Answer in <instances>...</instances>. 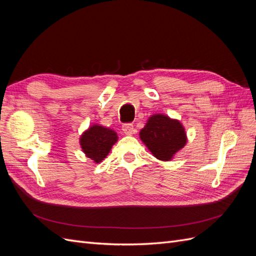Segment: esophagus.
Listing matches in <instances>:
<instances>
[{
  "label": "esophagus",
  "instance_id": "obj_1",
  "mask_svg": "<svg viewBox=\"0 0 256 256\" xmlns=\"http://www.w3.org/2000/svg\"><path fill=\"white\" fill-rule=\"evenodd\" d=\"M122 129L124 131V134H132L134 132V127L132 124H124Z\"/></svg>",
  "mask_w": 256,
  "mask_h": 256
}]
</instances>
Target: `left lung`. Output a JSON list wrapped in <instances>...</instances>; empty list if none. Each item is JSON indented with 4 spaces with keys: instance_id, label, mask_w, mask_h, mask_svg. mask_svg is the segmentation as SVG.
<instances>
[{
    "instance_id": "left-lung-1",
    "label": "left lung",
    "mask_w": 256,
    "mask_h": 256,
    "mask_svg": "<svg viewBox=\"0 0 256 256\" xmlns=\"http://www.w3.org/2000/svg\"><path fill=\"white\" fill-rule=\"evenodd\" d=\"M140 138L147 148L162 161L172 160L174 154L187 143L182 122L164 114H154L140 131Z\"/></svg>"
}]
</instances>
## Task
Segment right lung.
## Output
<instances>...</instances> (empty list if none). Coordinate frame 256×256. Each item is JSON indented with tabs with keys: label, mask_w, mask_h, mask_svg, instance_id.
I'll list each match as a JSON object with an SVG mask.
<instances>
[{
	"label": "right lung",
	"mask_w": 256,
	"mask_h": 256,
	"mask_svg": "<svg viewBox=\"0 0 256 256\" xmlns=\"http://www.w3.org/2000/svg\"><path fill=\"white\" fill-rule=\"evenodd\" d=\"M118 138V134L113 129L92 125L80 136V145L85 156L99 164L108 156Z\"/></svg>",
	"instance_id": "add662e5"
}]
</instances>
